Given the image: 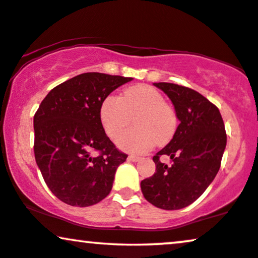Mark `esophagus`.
<instances>
[{
    "instance_id": "obj_1",
    "label": "esophagus",
    "mask_w": 258,
    "mask_h": 258,
    "mask_svg": "<svg viewBox=\"0 0 258 258\" xmlns=\"http://www.w3.org/2000/svg\"><path fill=\"white\" fill-rule=\"evenodd\" d=\"M128 160H131V161H138V160H140V157H138V156H130V157H128Z\"/></svg>"
}]
</instances>
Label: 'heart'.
<instances>
[{"instance_id": "heart-1", "label": "heart", "mask_w": 258, "mask_h": 258, "mask_svg": "<svg viewBox=\"0 0 258 258\" xmlns=\"http://www.w3.org/2000/svg\"><path fill=\"white\" fill-rule=\"evenodd\" d=\"M136 127L123 133L118 140L122 150L144 153L156 145H165L178 128V115L172 106L164 102L158 89L150 85H137L125 89L120 97L108 95L99 109L106 135L116 139L132 121Z\"/></svg>"}]
</instances>
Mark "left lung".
I'll use <instances>...</instances> for the list:
<instances>
[{
    "instance_id": "left-lung-1",
    "label": "left lung",
    "mask_w": 258,
    "mask_h": 258,
    "mask_svg": "<svg viewBox=\"0 0 258 258\" xmlns=\"http://www.w3.org/2000/svg\"><path fill=\"white\" fill-rule=\"evenodd\" d=\"M154 86L171 99L180 123L153 157L156 172L140 186L154 207L178 210L194 203L215 179L226 146L225 127L217 106L195 89L170 82ZM161 155H169L171 164L161 163Z\"/></svg>"
}]
</instances>
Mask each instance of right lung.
<instances>
[{
	"mask_svg": "<svg viewBox=\"0 0 258 258\" xmlns=\"http://www.w3.org/2000/svg\"><path fill=\"white\" fill-rule=\"evenodd\" d=\"M132 78L84 73L54 87L34 115V154L47 186L63 203L91 207L107 197L127 154L101 125V102Z\"/></svg>",
	"mask_w": 258,
	"mask_h": 258,
	"instance_id": "1",
	"label": "right lung"
}]
</instances>
